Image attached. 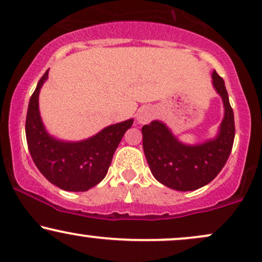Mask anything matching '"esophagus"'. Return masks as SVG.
Listing matches in <instances>:
<instances>
[{
	"label": "esophagus",
	"mask_w": 262,
	"mask_h": 262,
	"mask_svg": "<svg viewBox=\"0 0 262 262\" xmlns=\"http://www.w3.org/2000/svg\"><path fill=\"white\" fill-rule=\"evenodd\" d=\"M153 119V112L148 107H144V109H141L137 114V121L140 124H148L150 120Z\"/></svg>",
	"instance_id": "obj_1"
}]
</instances>
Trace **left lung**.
<instances>
[{"instance_id": "1", "label": "left lung", "mask_w": 262, "mask_h": 262, "mask_svg": "<svg viewBox=\"0 0 262 262\" xmlns=\"http://www.w3.org/2000/svg\"><path fill=\"white\" fill-rule=\"evenodd\" d=\"M213 85L224 104V119L214 140L186 146L175 138L167 126L152 121L142 127L143 150L153 177L178 191H192L207 185L220 174L233 148L235 136L234 114L223 78L212 73Z\"/></svg>"}]
</instances>
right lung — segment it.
<instances>
[{
  "instance_id": "add662e5",
  "label": "right lung",
  "mask_w": 262,
  "mask_h": 262,
  "mask_svg": "<svg viewBox=\"0 0 262 262\" xmlns=\"http://www.w3.org/2000/svg\"><path fill=\"white\" fill-rule=\"evenodd\" d=\"M46 71L29 100L26 120L28 149L36 168L51 184L66 191H87L105 178L113 156L134 120L107 126L81 142H62L49 136L39 114V92Z\"/></svg>"
}]
</instances>
